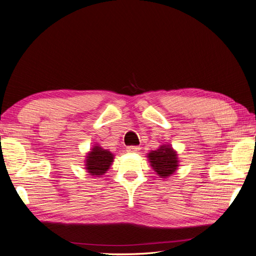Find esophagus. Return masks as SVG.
<instances>
[{
	"label": "esophagus",
	"mask_w": 256,
	"mask_h": 256,
	"mask_svg": "<svg viewBox=\"0 0 256 256\" xmlns=\"http://www.w3.org/2000/svg\"><path fill=\"white\" fill-rule=\"evenodd\" d=\"M138 150H140V147L138 146H128L127 147L128 152H138Z\"/></svg>",
	"instance_id": "esophagus-1"
}]
</instances>
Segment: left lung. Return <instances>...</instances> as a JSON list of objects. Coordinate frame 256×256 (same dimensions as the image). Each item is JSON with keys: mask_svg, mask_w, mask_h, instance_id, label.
Listing matches in <instances>:
<instances>
[{"mask_svg": "<svg viewBox=\"0 0 256 256\" xmlns=\"http://www.w3.org/2000/svg\"><path fill=\"white\" fill-rule=\"evenodd\" d=\"M150 166L161 178H168L180 166L178 154L171 144H162L156 150L147 154Z\"/></svg>", "mask_w": 256, "mask_h": 256, "instance_id": "left-lung-1", "label": "left lung"}]
</instances>
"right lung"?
<instances>
[{
    "label": "right lung",
    "instance_id": "1",
    "mask_svg": "<svg viewBox=\"0 0 256 256\" xmlns=\"http://www.w3.org/2000/svg\"><path fill=\"white\" fill-rule=\"evenodd\" d=\"M114 161V154L102 148L99 144H94L92 148L86 154L84 160L85 170L92 176H102L106 173Z\"/></svg>",
    "mask_w": 256,
    "mask_h": 256
}]
</instances>
